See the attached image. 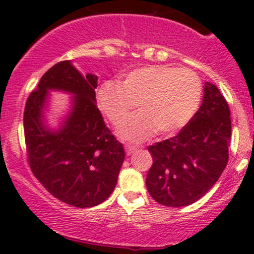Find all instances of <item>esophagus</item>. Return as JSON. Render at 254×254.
<instances>
[{
  "label": "esophagus",
  "mask_w": 254,
  "mask_h": 254,
  "mask_svg": "<svg viewBox=\"0 0 254 254\" xmlns=\"http://www.w3.org/2000/svg\"><path fill=\"white\" fill-rule=\"evenodd\" d=\"M135 151H136V147H135V146H125V152H127V156L132 155Z\"/></svg>",
  "instance_id": "1"
}]
</instances>
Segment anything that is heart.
<instances>
[{
  "mask_svg": "<svg viewBox=\"0 0 254 254\" xmlns=\"http://www.w3.org/2000/svg\"><path fill=\"white\" fill-rule=\"evenodd\" d=\"M203 84L194 71L167 65L135 68L123 82L107 81L97 102L114 127L122 124L139 103L142 112L118 130L122 140L140 143L156 132L168 136L183 129L198 112Z\"/></svg>",
  "mask_w": 254,
  "mask_h": 254,
  "instance_id": "obj_1",
  "label": "heart"
}]
</instances>
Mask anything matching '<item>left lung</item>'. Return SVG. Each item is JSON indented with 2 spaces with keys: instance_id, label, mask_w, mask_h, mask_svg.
Instances as JSON below:
<instances>
[{
  "instance_id": "left-lung-1",
  "label": "left lung",
  "mask_w": 254,
  "mask_h": 254,
  "mask_svg": "<svg viewBox=\"0 0 254 254\" xmlns=\"http://www.w3.org/2000/svg\"><path fill=\"white\" fill-rule=\"evenodd\" d=\"M231 119L226 99L205 82L203 103L178 135L148 146L153 163L146 177L150 195L162 205L182 207L204 196L229 161Z\"/></svg>"
}]
</instances>
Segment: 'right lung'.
<instances>
[{"label":"right lung","instance_id":"add662e5","mask_svg":"<svg viewBox=\"0 0 254 254\" xmlns=\"http://www.w3.org/2000/svg\"><path fill=\"white\" fill-rule=\"evenodd\" d=\"M97 79L92 73L82 76L71 61L58 63L29 94L23 117L33 175L51 195L76 207L96 206L108 199L125 157L96 104ZM49 90L74 96L71 111L58 130L45 123Z\"/></svg>","mask_w":254,"mask_h":254}]
</instances>
